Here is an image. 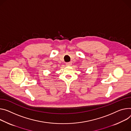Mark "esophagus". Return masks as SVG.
<instances>
[{"instance_id": "esophagus-1", "label": "esophagus", "mask_w": 131, "mask_h": 131, "mask_svg": "<svg viewBox=\"0 0 131 131\" xmlns=\"http://www.w3.org/2000/svg\"><path fill=\"white\" fill-rule=\"evenodd\" d=\"M66 66H71V65H72V62H68V63H66Z\"/></svg>"}]
</instances>
